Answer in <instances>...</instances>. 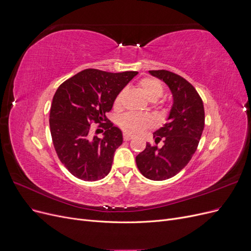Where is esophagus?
<instances>
[{
	"label": "esophagus",
	"instance_id": "obj_1",
	"mask_svg": "<svg viewBox=\"0 0 251 251\" xmlns=\"http://www.w3.org/2000/svg\"><path fill=\"white\" fill-rule=\"evenodd\" d=\"M124 139H125L126 141L131 140V139H132V136H131V135H127V134H125V135H124Z\"/></svg>",
	"mask_w": 251,
	"mask_h": 251
}]
</instances>
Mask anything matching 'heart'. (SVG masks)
I'll use <instances>...</instances> for the list:
<instances>
[{
  "instance_id": "1",
  "label": "heart",
  "mask_w": 251,
  "mask_h": 251,
  "mask_svg": "<svg viewBox=\"0 0 251 251\" xmlns=\"http://www.w3.org/2000/svg\"><path fill=\"white\" fill-rule=\"evenodd\" d=\"M139 86L143 94L151 101H156L163 94L162 85L160 81L155 78H143L140 80ZM121 97H123V92H120L116 96L115 101H114L115 107H119L121 102ZM119 126L126 134L138 135L146 131L148 127L153 126V120H151L150 116L143 115V114L126 113L119 118Z\"/></svg>"
}]
</instances>
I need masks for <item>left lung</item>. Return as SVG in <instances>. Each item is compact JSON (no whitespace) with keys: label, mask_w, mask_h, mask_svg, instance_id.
<instances>
[{"label":"left lung","mask_w":251,"mask_h":251,"mask_svg":"<svg viewBox=\"0 0 251 251\" xmlns=\"http://www.w3.org/2000/svg\"><path fill=\"white\" fill-rule=\"evenodd\" d=\"M149 73L164 81L173 95L168 123L154 132L155 142L163 140L161 148L147 143L136 156V164L144 177L162 181L183 170L198 148L204 128V107L196 89L180 75L166 70Z\"/></svg>","instance_id":"obj_1"}]
</instances>
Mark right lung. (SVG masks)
Segmentation results:
<instances>
[{
    "label": "right lung",
    "mask_w": 251,
    "mask_h": 251,
    "mask_svg": "<svg viewBox=\"0 0 251 251\" xmlns=\"http://www.w3.org/2000/svg\"><path fill=\"white\" fill-rule=\"evenodd\" d=\"M136 71L111 73L86 69L64 81L53 96L50 132L56 154L73 176L83 181L104 178L111 171L116 149L123 143V132L105 114L116 96ZM105 127L102 139L92 136L90 123Z\"/></svg>",
    "instance_id": "add662e5"
}]
</instances>
